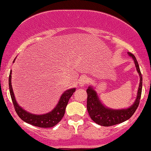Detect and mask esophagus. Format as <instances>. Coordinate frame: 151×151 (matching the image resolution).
<instances>
[{"label":"esophagus","instance_id":"obj_1","mask_svg":"<svg viewBox=\"0 0 151 151\" xmlns=\"http://www.w3.org/2000/svg\"><path fill=\"white\" fill-rule=\"evenodd\" d=\"M79 86H84L85 85L88 83V78H87V76H82L79 78Z\"/></svg>","mask_w":151,"mask_h":151}]
</instances>
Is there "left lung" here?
<instances>
[{"label": "left lung", "mask_w": 151, "mask_h": 151, "mask_svg": "<svg viewBox=\"0 0 151 151\" xmlns=\"http://www.w3.org/2000/svg\"><path fill=\"white\" fill-rule=\"evenodd\" d=\"M128 55L133 59L137 70L140 76V83L138 88L137 98L134 103L127 109H113L109 108L102 103L100 99L93 86H89L87 93V111L91 119L96 124L103 127H109L127 121L136 111L139 104L142 93V77L140 73L139 63L132 53L128 52Z\"/></svg>", "instance_id": "8db88e82"}]
</instances>
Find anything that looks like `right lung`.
Returning <instances> with one entry per match:
<instances>
[{
  "instance_id": "obj_1",
  "label": "right lung",
  "mask_w": 151,
  "mask_h": 151,
  "mask_svg": "<svg viewBox=\"0 0 151 151\" xmlns=\"http://www.w3.org/2000/svg\"><path fill=\"white\" fill-rule=\"evenodd\" d=\"M16 58H14L13 63ZM12 70H11L9 78V85L10 94L14 104L15 111L19 116L22 121L27 122V123L33 125V126L40 127V128H50L55 126L59 122L65 114L66 105L68 103L70 98L76 91L75 88L65 91L62 94L60 98L58 101L56 106L52 111L42 114H35L30 113V112L25 111L20 106L16 101L12 87L11 78H12Z\"/></svg>"
}]
</instances>
